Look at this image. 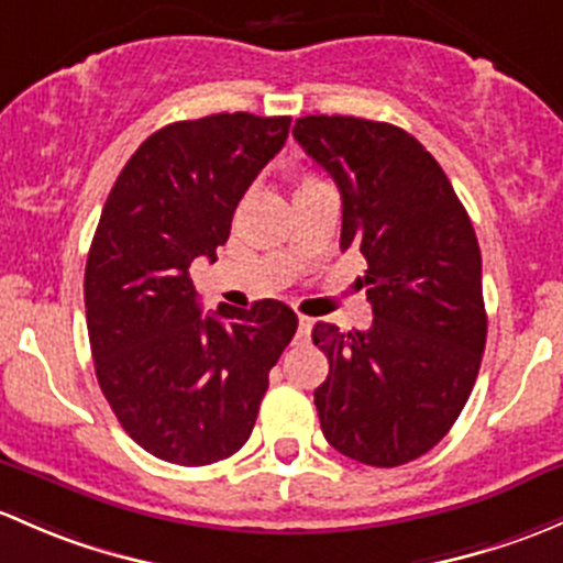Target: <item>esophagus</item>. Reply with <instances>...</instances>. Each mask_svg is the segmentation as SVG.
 <instances>
[{
	"label": "esophagus",
	"mask_w": 563,
	"mask_h": 563,
	"mask_svg": "<svg viewBox=\"0 0 563 563\" xmlns=\"http://www.w3.org/2000/svg\"><path fill=\"white\" fill-rule=\"evenodd\" d=\"M311 324H314V320H309V317H298V339H309Z\"/></svg>",
	"instance_id": "esophagus-1"
}]
</instances>
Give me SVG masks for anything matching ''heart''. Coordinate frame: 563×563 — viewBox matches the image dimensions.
I'll return each instance as SVG.
<instances>
[{
  "label": "heart",
  "mask_w": 563,
  "mask_h": 563,
  "mask_svg": "<svg viewBox=\"0 0 563 563\" xmlns=\"http://www.w3.org/2000/svg\"><path fill=\"white\" fill-rule=\"evenodd\" d=\"M306 184H317V181H314V178H306V181L300 184V187H306Z\"/></svg>",
  "instance_id": "obj_1"
}]
</instances>
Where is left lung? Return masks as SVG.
<instances>
[{"mask_svg": "<svg viewBox=\"0 0 563 563\" xmlns=\"http://www.w3.org/2000/svg\"><path fill=\"white\" fill-rule=\"evenodd\" d=\"M303 152L341 192V249H361L374 322H317L314 390L330 448L393 468L426 455L466 407L488 335L483 257L453 184L417 137L385 121L303 115Z\"/></svg>", "mask_w": 563, "mask_h": 563, "instance_id": "1", "label": "left lung"}]
</instances>
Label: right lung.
<instances>
[{"label": "right lung", "instance_id": "1", "mask_svg": "<svg viewBox=\"0 0 563 563\" xmlns=\"http://www.w3.org/2000/svg\"><path fill=\"white\" fill-rule=\"evenodd\" d=\"M289 115L213 113L141 143L110 189L89 260L86 324L97 382L146 453L208 466L246 444L268 371L298 330L282 300L200 314L189 268L217 260Z\"/></svg>", "mask_w": 563, "mask_h": 563}]
</instances>
